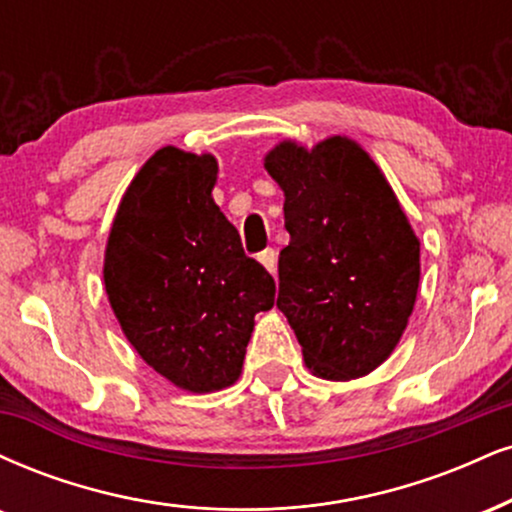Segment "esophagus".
Wrapping results in <instances>:
<instances>
[{"instance_id":"1","label":"esophagus","mask_w":512,"mask_h":512,"mask_svg":"<svg viewBox=\"0 0 512 512\" xmlns=\"http://www.w3.org/2000/svg\"><path fill=\"white\" fill-rule=\"evenodd\" d=\"M257 260L262 262V267L267 269L269 274H274L276 272V252L269 248V250H262L260 255H257Z\"/></svg>"}]
</instances>
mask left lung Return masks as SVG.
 Returning a JSON list of instances; mask_svg holds the SVG:
<instances>
[{
    "label": "left lung",
    "instance_id": "1",
    "mask_svg": "<svg viewBox=\"0 0 512 512\" xmlns=\"http://www.w3.org/2000/svg\"><path fill=\"white\" fill-rule=\"evenodd\" d=\"M283 190L291 243L279 255L276 307L312 374L365 377L393 353L420 286V238L386 176L355 140L312 150L283 140L264 157Z\"/></svg>",
    "mask_w": 512,
    "mask_h": 512
}]
</instances>
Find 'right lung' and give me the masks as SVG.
<instances>
[{
    "label": "right lung",
    "mask_w": 512,
    "mask_h": 512,
    "mask_svg": "<svg viewBox=\"0 0 512 512\" xmlns=\"http://www.w3.org/2000/svg\"><path fill=\"white\" fill-rule=\"evenodd\" d=\"M217 159L162 147L123 195L104 250V288L131 346L178 389L212 393L240 377L274 279L243 252L212 197Z\"/></svg>",
    "instance_id": "obj_1"
}]
</instances>
